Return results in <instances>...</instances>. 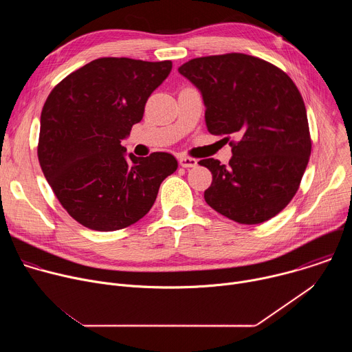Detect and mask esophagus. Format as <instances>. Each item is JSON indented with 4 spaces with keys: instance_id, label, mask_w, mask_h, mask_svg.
I'll list each match as a JSON object with an SVG mask.
<instances>
[{
    "instance_id": "obj_1",
    "label": "esophagus",
    "mask_w": 352,
    "mask_h": 352,
    "mask_svg": "<svg viewBox=\"0 0 352 352\" xmlns=\"http://www.w3.org/2000/svg\"><path fill=\"white\" fill-rule=\"evenodd\" d=\"M178 162H179V166L184 167V168H192V167H196V166H197V160H196V159L186 157V156L179 157Z\"/></svg>"
}]
</instances>
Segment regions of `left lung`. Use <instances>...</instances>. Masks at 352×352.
<instances>
[{"label":"left lung","mask_w":352,"mask_h":352,"mask_svg":"<svg viewBox=\"0 0 352 352\" xmlns=\"http://www.w3.org/2000/svg\"><path fill=\"white\" fill-rule=\"evenodd\" d=\"M204 97L212 135H235L230 163L205 159L206 204L241 224L278 214L296 193L311 156L302 96L273 64L241 53L193 58L178 68ZM228 140V138H224Z\"/></svg>","instance_id":"1"}]
</instances>
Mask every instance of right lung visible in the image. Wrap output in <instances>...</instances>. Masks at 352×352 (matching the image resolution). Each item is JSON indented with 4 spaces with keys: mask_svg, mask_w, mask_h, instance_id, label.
<instances>
[{
    "mask_svg": "<svg viewBox=\"0 0 352 352\" xmlns=\"http://www.w3.org/2000/svg\"><path fill=\"white\" fill-rule=\"evenodd\" d=\"M171 61L98 58L63 79L40 117L38 163L68 214L96 231H116L152 209L178 163L170 153L126 156L121 144Z\"/></svg>",
    "mask_w": 352,
    "mask_h": 352,
    "instance_id": "1",
    "label": "right lung"
}]
</instances>
